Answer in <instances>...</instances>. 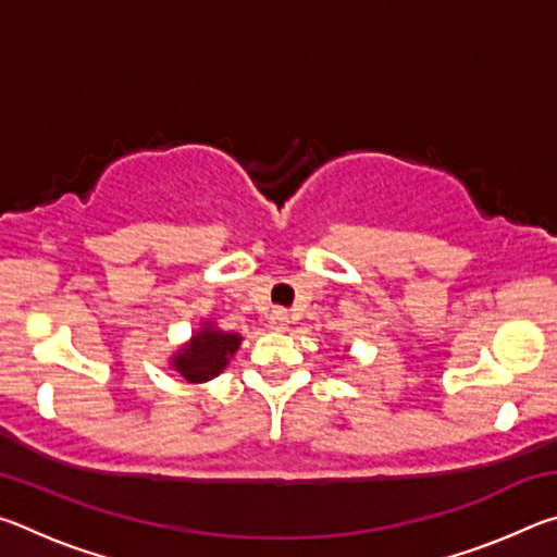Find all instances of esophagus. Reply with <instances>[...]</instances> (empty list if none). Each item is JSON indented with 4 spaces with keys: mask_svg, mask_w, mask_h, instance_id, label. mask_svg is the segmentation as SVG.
I'll list each match as a JSON object with an SVG mask.
<instances>
[{
    "mask_svg": "<svg viewBox=\"0 0 557 557\" xmlns=\"http://www.w3.org/2000/svg\"><path fill=\"white\" fill-rule=\"evenodd\" d=\"M268 324L272 332H285V329L289 326V314L285 312V309H272Z\"/></svg>",
    "mask_w": 557,
    "mask_h": 557,
    "instance_id": "esophagus-1",
    "label": "esophagus"
}]
</instances>
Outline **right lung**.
<instances>
[{
	"label": "right lung",
	"mask_w": 557,
	"mask_h": 557,
	"mask_svg": "<svg viewBox=\"0 0 557 557\" xmlns=\"http://www.w3.org/2000/svg\"><path fill=\"white\" fill-rule=\"evenodd\" d=\"M240 342V334L221 332L211 322H203L199 332L191 336V342L184 344L172 356V369L182 373V379L188 383L211 381L228 366L231 356L238 351Z\"/></svg>",
	"instance_id": "1"
}]
</instances>
